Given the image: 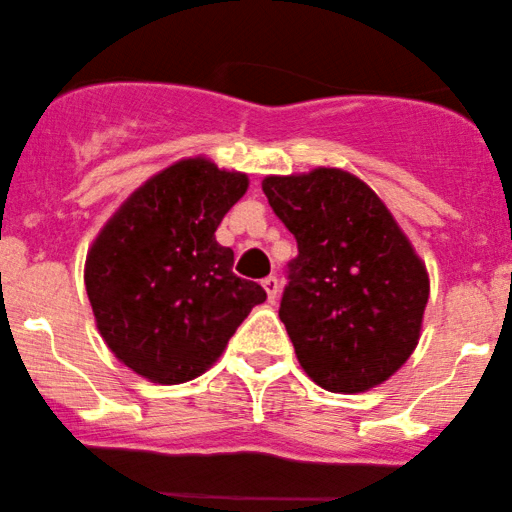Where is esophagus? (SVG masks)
Returning <instances> with one entry per match:
<instances>
[{
  "mask_svg": "<svg viewBox=\"0 0 512 512\" xmlns=\"http://www.w3.org/2000/svg\"><path fill=\"white\" fill-rule=\"evenodd\" d=\"M263 289H265V294H268V301L275 303L277 294H280V282H277V277H275V275L265 277V280H263Z\"/></svg>",
  "mask_w": 512,
  "mask_h": 512,
  "instance_id": "1",
  "label": "esophagus"
}]
</instances>
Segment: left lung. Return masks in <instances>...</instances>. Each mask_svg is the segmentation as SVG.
Returning <instances> with one entry per match:
<instances>
[{"instance_id": "8db88e82", "label": "left lung", "mask_w": 512, "mask_h": 512, "mask_svg": "<svg viewBox=\"0 0 512 512\" xmlns=\"http://www.w3.org/2000/svg\"><path fill=\"white\" fill-rule=\"evenodd\" d=\"M263 192L298 244L280 320L305 374L345 395L388 381L414 353L430 294L407 235L343 169L265 176Z\"/></svg>"}]
</instances>
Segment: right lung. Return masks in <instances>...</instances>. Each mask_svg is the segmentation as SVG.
Listing matches in <instances>:
<instances>
[{"mask_svg": "<svg viewBox=\"0 0 512 512\" xmlns=\"http://www.w3.org/2000/svg\"><path fill=\"white\" fill-rule=\"evenodd\" d=\"M249 188L247 174L211 159L171 164L131 192L86 256L96 327L119 362L152 383L204 374L265 301L261 284L232 272L216 228Z\"/></svg>", "mask_w": 512, "mask_h": 512, "instance_id": "add662e5", "label": "right lung"}]
</instances>
